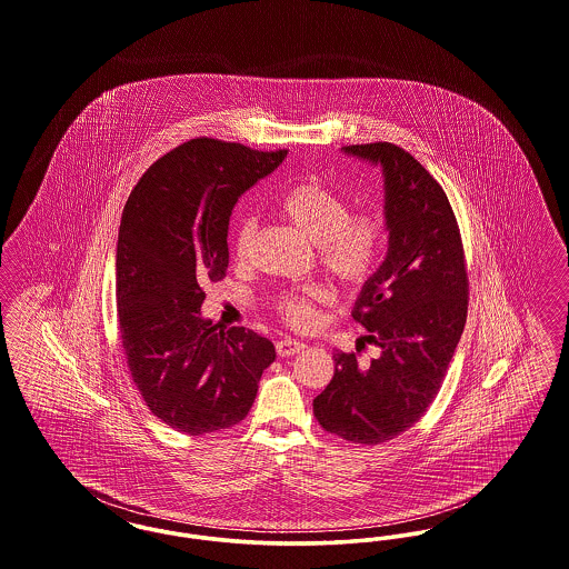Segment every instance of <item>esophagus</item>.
Masks as SVG:
<instances>
[{
	"instance_id": "1",
	"label": "esophagus",
	"mask_w": 569,
	"mask_h": 569,
	"mask_svg": "<svg viewBox=\"0 0 569 569\" xmlns=\"http://www.w3.org/2000/svg\"><path fill=\"white\" fill-rule=\"evenodd\" d=\"M303 348H306L303 342H297V340H291V338H284V340H278V342H276L278 357H293V355H297V352L303 350Z\"/></svg>"
}]
</instances>
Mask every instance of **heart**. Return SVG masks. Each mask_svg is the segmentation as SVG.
Listing matches in <instances>:
<instances>
[{
	"instance_id": "heart-1",
	"label": "heart",
	"mask_w": 569,
	"mask_h": 569,
	"mask_svg": "<svg viewBox=\"0 0 569 569\" xmlns=\"http://www.w3.org/2000/svg\"><path fill=\"white\" fill-rule=\"evenodd\" d=\"M276 212L317 244V259L325 272L348 289L363 287L378 272L387 244V227L376 212H352L345 198L317 180H299L278 201ZM257 222H240L233 233V254L240 263L250 259ZM325 291L317 284L278 291L273 312L293 329H308L317 319Z\"/></svg>"
}]
</instances>
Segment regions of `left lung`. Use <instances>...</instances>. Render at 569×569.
Returning <instances> with one entry per match:
<instances>
[{"instance_id": "obj_1", "label": "left lung", "mask_w": 569, "mask_h": 569, "mask_svg": "<svg viewBox=\"0 0 569 569\" xmlns=\"http://www.w3.org/2000/svg\"><path fill=\"white\" fill-rule=\"evenodd\" d=\"M345 150L385 172L389 250L352 310L380 355L363 366L357 352H338L315 417L327 433L373 446L408 431L438 396L468 319L470 280L440 182L391 142Z\"/></svg>"}]
</instances>
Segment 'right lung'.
<instances>
[{"instance_id": "add662e5", "label": "right lung", "mask_w": 569, "mask_h": 569, "mask_svg": "<svg viewBox=\"0 0 569 569\" xmlns=\"http://www.w3.org/2000/svg\"><path fill=\"white\" fill-rule=\"evenodd\" d=\"M287 150L196 138L159 157L124 203L117 312L127 368L150 412L203 436L244 419L276 350L244 327L201 319L203 284L224 278L238 198Z\"/></svg>"}]
</instances>
